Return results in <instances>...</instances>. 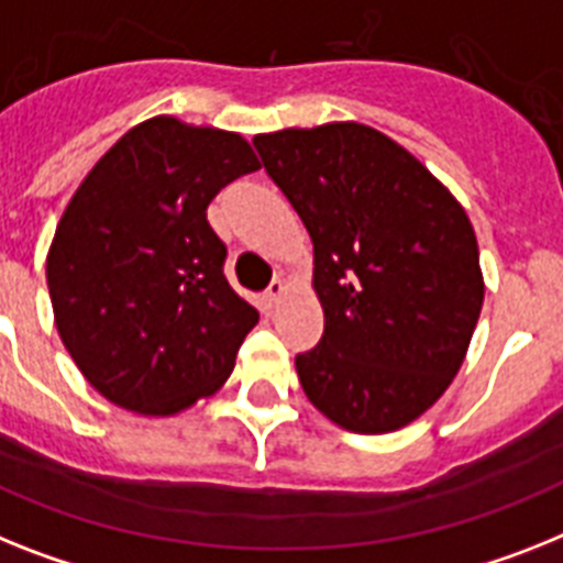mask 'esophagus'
Instances as JSON below:
<instances>
[{
	"label": "esophagus",
	"instance_id": "obj_1",
	"mask_svg": "<svg viewBox=\"0 0 563 563\" xmlns=\"http://www.w3.org/2000/svg\"><path fill=\"white\" fill-rule=\"evenodd\" d=\"M283 297H286V283L283 280H272V286L266 289L263 300H266L268 309H277L283 303Z\"/></svg>",
	"mask_w": 563,
	"mask_h": 563
}]
</instances>
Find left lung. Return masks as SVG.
<instances>
[{
    "instance_id": "left-lung-1",
    "label": "left lung",
    "mask_w": 563,
    "mask_h": 563,
    "mask_svg": "<svg viewBox=\"0 0 563 563\" xmlns=\"http://www.w3.org/2000/svg\"><path fill=\"white\" fill-rule=\"evenodd\" d=\"M314 243L323 338L295 366L338 427L384 434L441 398L484 303L464 206L404 145L361 122L254 136Z\"/></svg>"
}]
</instances>
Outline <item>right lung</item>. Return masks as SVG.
Returning <instances> with one entry per match:
<instances>
[{"mask_svg": "<svg viewBox=\"0 0 563 563\" xmlns=\"http://www.w3.org/2000/svg\"><path fill=\"white\" fill-rule=\"evenodd\" d=\"M257 168L234 131L154 117L70 197L45 272L56 332L102 398L165 418L229 380L260 314L225 280L206 209Z\"/></svg>", "mask_w": 563, "mask_h": 563, "instance_id": "right-lung-1", "label": "right lung"}]
</instances>
